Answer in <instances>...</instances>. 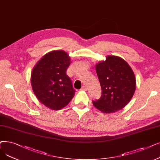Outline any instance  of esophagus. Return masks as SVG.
<instances>
[{
  "label": "esophagus",
  "mask_w": 160,
  "mask_h": 160,
  "mask_svg": "<svg viewBox=\"0 0 160 160\" xmlns=\"http://www.w3.org/2000/svg\"><path fill=\"white\" fill-rule=\"evenodd\" d=\"M87 89H88V88L86 86H83L81 88V90H82V91H87Z\"/></svg>",
  "instance_id": "esophagus-1"
}]
</instances>
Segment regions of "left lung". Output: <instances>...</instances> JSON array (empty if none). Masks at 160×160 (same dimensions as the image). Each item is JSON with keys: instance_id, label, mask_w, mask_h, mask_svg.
<instances>
[{"instance_id": "left-lung-1", "label": "left lung", "mask_w": 160, "mask_h": 160, "mask_svg": "<svg viewBox=\"0 0 160 160\" xmlns=\"http://www.w3.org/2000/svg\"><path fill=\"white\" fill-rule=\"evenodd\" d=\"M95 70L102 93L100 99L93 101V106L105 114L124 108L136 89L135 76L129 65L120 57L108 55L95 65Z\"/></svg>"}]
</instances>
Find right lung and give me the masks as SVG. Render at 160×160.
<instances>
[{"instance_id": "1", "label": "right lung", "mask_w": 160, "mask_h": 160, "mask_svg": "<svg viewBox=\"0 0 160 160\" xmlns=\"http://www.w3.org/2000/svg\"><path fill=\"white\" fill-rule=\"evenodd\" d=\"M71 57L63 50L45 54L34 67L31 75L32 91L46 107L58 110L66 107L73 98L75 90L66 71Z\"/></svg>"}]
</instances>
